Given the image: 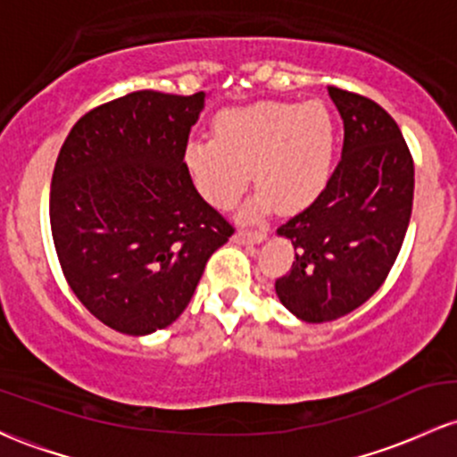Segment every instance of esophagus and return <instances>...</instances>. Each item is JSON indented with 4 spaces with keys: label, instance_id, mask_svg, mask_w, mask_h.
Here are the masks:
<instances>
[{
    "label": "esophagus",
    "instance_id": "obj_1",
    "mask_svg": "<svg viewBox=\"0 0 457 457\" xmlns=\"http://www.w3.org/2000/svg\"><path fill=\"white\" fill-rule=\"evenodd\" d=\"M234 240L240 245H260L266 240L264 229H255V232H246V229H240V232L234 234Z\"/></svg>",
    "mask_w": 457,
    "mask_h": 457
}]
</instances>
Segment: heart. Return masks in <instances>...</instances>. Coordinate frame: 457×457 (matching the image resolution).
<instances>
[{"label":"heart","mask_w":457,"mask_h":457,"mask_svg":"<svg viewBox=\"0 0 457 457\" xmlns=\"http://www.w3.org/2000/svg\"><path fill=\"white\" fill-rule=\"evenodd\" d=\"M214 137H193L182 162L197 193L214 208H232L249 187H260L249 217L270 211L298 212L328 185L335 127L322 103H255L214 118Z\"/></svg>","instance_id":"b5f03b06"}]
</instances>
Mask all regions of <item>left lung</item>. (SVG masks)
I'll return each mask as SVG.
<instances>
[{
    "instance_id": "left-lung-1",
    "label": "left lung",
    "mask_w": 457,
    "mask_h": 457,
    "mask_svg": "<svg viewBox=\"0 0 457 457\" xmlns=\"http://www.w3.org/2000/svg\"><path fill=\"white\" fill-rule=\"evenodd\" d=\"M344 120L342 161L312 206L277 234L295 262L275 281L283 307L303 322L354 312L385 283L412 212L414 165L402 130L378 103L328 86Z\"/></svg>"
}]
</instances>
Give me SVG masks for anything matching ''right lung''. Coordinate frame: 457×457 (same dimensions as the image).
Wrapping results in <instances>:
<instances>
[{"instance_id":"add662e5","label":"right lung","mask_w":457,"mask_h":457,"mask_svg":"<svg viewBox=\"0 0 457 457\" xmlns=\"http://www.w3.org/2000/svg\"><path fill=\"white\" fill-rule=\"evenodd\" d=\"M206 94L130 92L72 127L51 180V234L94 318L150 335L185 312L234 228L204 202L182 150Z\"/></svg>"}]
</instances>
